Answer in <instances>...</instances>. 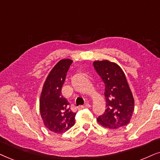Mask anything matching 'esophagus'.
Wrapping results in <instances>:
<instances>
[{
	"label": "esophagus",
	"instance_id": "34e87169",
	"mask_svg": "<svg viewBox=\"0 0 160 160\" xmlns=\"http://www.w3.org/2000/svg\"><path fill=\"white\" fill-rule=\"evenodd\" d=\"M90 107H91V105L88 103H86V104H85V105L81 106L82 108H89Z\"/></svg>",
	"mask_w": 160,
	"mask_h": 160
}]
</instances>
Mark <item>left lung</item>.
I'll return each mask as SVG.
<instances>
[{
  "instance_id": "8db88e82",
  "label": "left lung",
  "mask_w": 160,
  "mask_h": 160,
  "mask_svg": "<svg viewBox=\"0 0 160 160\" xmlns=\"http://www.w3.org/2000/svg\"><path fill=\"white\" fill-rule=\"evenodd\" d=\"M93 67L105 84L106 110L97 118L105 128L117 129L128 124L134 111V98L123 70L108 61H96Z\"/></svg>"
}]
</instances>
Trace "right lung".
I'll list each match as a JSON object with an SVG mask.
<instances>
[{
	"instance_id": "1",
	"label": "right lung",
	"mask_w": 160,
	"mask_h": 160,
	"mask_svg": "<svg viewBox=\"0 0 160 160\" xmlns=\"http://www.w3.org/2000/svg\"><path fill=\"white\" fill-rule=\"evenodd\" d=\"M72 63L70 59H63L52 68L44 82L40 97V113L44 126L55 133L65 132L75 123L76 112L70 110L69 103L61 94Z\"/></svg>"
}]
</instances>
